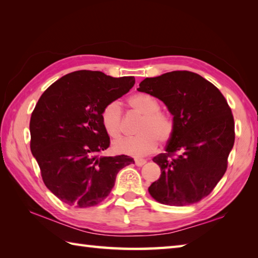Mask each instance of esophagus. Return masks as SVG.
<instances>
[{
  "label": "esophagus",
  "mask_w": 258,
  "mask_h": 258,
  "mask_svg": "<svg viewBox=\"0 0 258 258\" xmlns=\"http://www.w3.org/2000/svg\"><path fill=\"white\" fill-rule=\"evenodd\" d=\"M145 163H146L145 160H142V158H135V164L138 166H143Z\"/></svg>",
  "instance_id": "34e87169"
}]
</instances>
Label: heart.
<instances>
[{
  "label": "heart",
  "instance_id": "b5f03b06",
  "mask_svg": "<svg viewBox=\"0 0 258 258\" xmlns=\"http://www.w3.org/2000/svg\"><path fill=\"white\" fill-rule=\"evenodd\" d=\"M128 105L143 116L136 133L132 138H124L114 142L113 147L119 154L141 157L154 152L158 141L166 143L174 133V120L168 114L161 111V104L154 96L145 93L128 98ZM102 124L106 133L113 139L123 133V111L117 102L106 104L101 113Z\"/></svg>",
  "mask_w": 258,
  "mask_h": 258
}]
</instances>
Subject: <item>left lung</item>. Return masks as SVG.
<instances>
[{
	"label": "left lung",
	"instance_id": "left-lung-1",
	"mask_svg": "<svg viewBox=\"0 0 258 258\" xmlns=\"http://www.w3.org/2000/svg\"><path fill=\"white\" fill-rule=\"evenodd\" d=\"M138 90L160 98L174 116L165 153L153 158L161 167V177L149 187L151 196L171 206L200 202L227 169L235 141L227 101L215 85L189 71L147 78Z\"/></svg>",
	"mask_w": 258,
	"mask_h": 258
}]
</instances>
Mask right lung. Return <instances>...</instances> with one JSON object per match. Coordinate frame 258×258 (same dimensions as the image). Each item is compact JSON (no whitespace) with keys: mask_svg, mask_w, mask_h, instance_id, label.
<instances>
[{"mask_svg":"<svg viewBox=\"0 0 258 258\" xmlns=\"http://www.w3.org/2000/svg\"><path fill=\"white\" fill-rule=\"evenodd\" d=\"M134 84V76L76 71L54 82L36 103L30 120L31 152L45 186L65 204L97 205L111 193L120 169L134 163L127 155L101 156L111 142L102 109Z\"/></svg>","mask_w":258,"mask_h":258,"instance_id":"right-lung-1","label":"right lung"}]
</instances>
